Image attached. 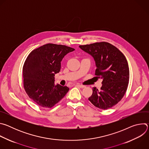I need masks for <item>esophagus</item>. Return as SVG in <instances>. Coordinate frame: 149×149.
I'll use <instances>...</instances> for the list:
<instances>
[{
	"label": "esophagus",
	"instance_id": "1",
	"mask_svg": "<svg viewBox=\"0 0 149 149\" xmlns=\"http://www.w3.org/2000/svg\"><path fill=\"white\" fill-rule=\"evenodd\" d=\"M76 86H77L78 87L81 88H84V87H85V86H82V85H79V84H77V85H76Z\"/></svg>",
	"mask_w": 149,
	"mask_h": 149
}]
</instances>
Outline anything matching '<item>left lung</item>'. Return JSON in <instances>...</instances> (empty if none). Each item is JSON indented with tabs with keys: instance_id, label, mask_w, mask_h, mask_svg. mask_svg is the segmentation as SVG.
I'll return each instance as SVG.
<instances>
[{
	"instance_id": "1",
	"label": "left lung",
	"mask_w": 149,
	"mask_h": 149,
	"mask_svg": "<svg viewBox=\"0 0 149 149\" xmlns=\"http://www.w3.org/2000/svg\"><path fill=\"white\" fill-rule=\"evenodd\" d=\"M79 47L95 63V75L102 79L101 90L93 88L89 101L102 110L111 108L125 94L129 81L128 62L123 54L108 42H96Z\"/></svg>"
}]
</instances>
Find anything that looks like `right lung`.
Listing matches in <instances>:
<instances>
[{
	"label": "right lung",
	"instance_id": "right-lung-1",
	"mask_svg": "<svg viewBox=\"0 0 149 149\" xmlns=\"http://www.w3.org/2000/svg\"><path fill=\"white\" fill-rule=\"evenodd\" d=\"M65 45L48 44L32 51L23 67L24 88L29 97L42 107L51 108L69 91L67 86L55 84V74L61 70V62L74 51Z\"/></svg>",
	"mask_w": 149,
	"mask_h": 149
}]
</instances>
